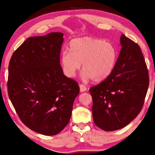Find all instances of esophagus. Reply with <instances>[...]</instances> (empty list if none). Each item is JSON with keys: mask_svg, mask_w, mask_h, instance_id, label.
I'll use <instances>...</instances> for the list:
<instances>
[{"mask_svg": "<svg viewBox=\"0 0 155 155\" xmlns=\"http://www.w3.org/2000/svg\"><path fill=\"white\" fill-rule=\"evenodd\" d=\"M79 87H80V91L81 92H83V91H85L87 90V87H85V86L83 85V84H80Z\"/></svg>", "mask_w": 155, "mask_h": 155, "instance_id": "obj_1", "label": "esophagus"}]
</instances>
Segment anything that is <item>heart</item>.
<instances>
[{
  "label": "heart",
  "instance_id": "heart-1",
  "mask_svg": "<svg viewBox=\"0 0 155 155\" xmlns=\"http://www.w3.org/2000/svg\"><path fill=\"white\" fill-rule=\"evenodd\" d=\"M68 49L70 52H63L61 59L68 77H74L82 63L83 80L101 82L111 74L116 64L117 50L109 41L82 37L70 41Z\"/></svg>",
  "mask_w": 155,
  "mask_h": 155
}]
</instances>
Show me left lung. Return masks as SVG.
Returning a JSON list of instances; mask_svg holds the SVG:
<instances>
[{
    "label": "left lung",
    "mask_w": 155,
    "mask_h": 155,
    "mask_svg": "<svg viewBox=\"0 0 155 155\" xmlns=\"http://www.w3.org/2000/svg\"><path fill=\"white\" fill-rule=\"evenodd\" d=\"M120 44L122 48L111 74L90 89L94 122L105 131L124 128L137 116L149 85L140 47L123 34Z\"/></svg>",
    "instance_id": "left-lung-1"
}]
</instances>
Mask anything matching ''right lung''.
Instances as JSON below:
<instances>
[{
  "instance_id": "right-lung-1",
  "label": "right lung",
  "mask_w": 155,
  "mask_h": 155,
  "mask_svg": "<svg viewBox=\"0 0 155 155\" xmlns=\"http://www.w3.org/2000/svg\"><path fill=\"white\" fill-rule=\"evenodd\" d=\"M64 34L31 37L9 64L7 90L20 119L35 132L54 135L66 127L79 86L64 74L60 52Z\"/></svg>"
}]
</instances>
